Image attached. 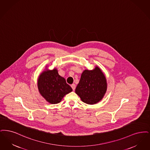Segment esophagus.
Segmentation results:
<instances>
[{
	"label": "esophagus",
	"instance_id": "obj_1",
	"mask_svg": "<svg viewBox=\"0 0 150 150\" xmlns=\"http://www.w3.org/2000/svg\"><path fill=\"white\" fill-rule=\"evenodd\" d=\"M71 87H72L73 90L74 91L76 88V85L75 84H72V85H71Z\"/></svg>",
	"mask_w": 150,
	"mask_h": 150
}]
</instances>
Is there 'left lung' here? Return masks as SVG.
<instances>
[{"instance_id": "left-lung-1", "label": "left lung", "mask_w": 150, "mask_h": 150, "mask_svg": "<svg viewBox=\"0 0 150 150\" xmlns=\"http://www.w3.org/2000/svg\"><path fill=\"white\" fill-rule=\"evenodd\" d=\"M106 90L104 74L96 66L93 70L86 69L83 72L75 92L83 103L93 105L102 100Z\"/></svg>"}]
</instances>
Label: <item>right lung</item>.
<instances>
[{"label": "right lung", "mask_w": 150, "mask_h": 150, "mask_svg": "<svg viewBox=\"0 0 150 150\" xmlns=\"http://www.w3.org/2000/svg\"><path fill=\"white\" fill-rule=\"evenodd\" d=\"M38 86L41 96L52 104L60 103L65 95L72 91L71 87L59 74L56 68L42 72L38 78Z\"/></svg>", "instance_id": "obj_1"}]
</instances>
